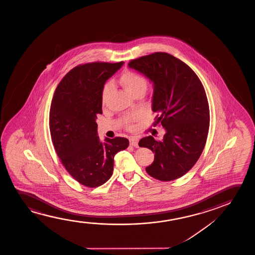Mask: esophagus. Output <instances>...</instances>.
I'll return each mask as SVG.
<instances>
[{"instance_id": "1", "label": "esophagus", "mask_w": 255, "mask_h": 255, "mask_svg": "<svg viewBox=\"0 0 255 255\" xmlns=\"http://www.w3.org/2000/svg\"><path fill=\"white\" fill-rule=\"evenodd\" d=\"M129 144L133 147H138V138L136 136H131L129 137Z\"/></svg>"}]
</instances>
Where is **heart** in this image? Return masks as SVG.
Returning <instances> with one entry per match:
<instances>
[{
    "label": "heart",
    "mask_w": 255,
    "mask_h": 255,
    "mask_svg": "<svg viewBox=\"0 0 255 255\" xmlns=\"http://www.w3.org/2000/svg\"><path fill=\"white\" fill-rule=\"evenodd\" d=\"M119 84L126 89L127 92L132 95L133 97L138 93H143L146 91L148 80L145 77L134 71H126L119 77ZM112 84H105L102 91V104L105 105L108 101L109 96L112 91ZM137 119V116H125L122 121L128 129L132 128V124Z\"/></svg>",
    "instance_id": "heart-1"
}]
</instances>
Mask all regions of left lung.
<instances>
[{"label":"left lung","mask_w":255,"mask_h":255,"mask_svg":"<svg viewBox=\"0 0 255 255\" xmlns=\"http://www.w3.org/2000/svg\"><path fill=\"white\" fill-rule=\"evenodd\" d=\"M128 66L152 82L151 110L165 129L161 141L149 136L138 143L155 153L147 173L161 181L180 178L195 164L206 144L210 112L205 89L187 64L167 53L131 60Z\"/></svg>","instance_id":"obj_1"}]
</instances>
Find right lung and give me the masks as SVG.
Returning a JSON list of instances; mask_svg holds the SVG:
<instances>
[{
  "label": "right lung",
  "mask_w": 255,
  "mask_h": 255,
  "mask_svg": "<svg viewBox=\"0 0 255 255\" xmlns=\"http://www.w3.org/2000/svg\"><path fill=\"white\" fill-rule=\"evenodd\" d=\"M124 63L78 65L60 82L49 111V130L56 154L68 172L87 187L104 185L112 177L114 156L129 140L98 136L97 116L102 114L105 82Z\"/></svg>",
  "instance_id": "add662e5"
}]
</instances>
